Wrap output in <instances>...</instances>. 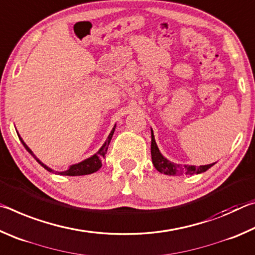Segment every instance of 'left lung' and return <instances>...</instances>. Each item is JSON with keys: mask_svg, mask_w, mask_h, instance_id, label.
Returning a JSON list of instances; mask_svg holds the SVG:
<instances>
[{"mask_svg": "<svg viewBox=\"0 0 255 255\" xmlns=\"http://www.w3.org/2000/svg\"><path fill=\"white\" fill-rule=\"evenodd\" d=\"M150 131H152V144H150V154H152V162L154 164L155 169L161 173H164L166 175H192V174H200L202 172H206L208 169L216 163L208 164V165H200V166H195V165H182V164H176L169 161V159L165 158L159 152V149L156 145V141H155V137L152 128H150Z\"/></svg>", "mask_w": 255, "mask_h": 255, "instance_id": "8db88e82", "label": "left lung"}]
</instances>
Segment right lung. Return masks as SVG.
Instances as JSON below:
<instances>
[{"instance_id":"1","label":"right lung","mask_w":255,"mask_h":255,"mask_svg":"<svg viewBox=\"0 0 255 255\" xmlns=\"http://www.w3.org/2000/svg\"><path fill=\"white\" fill-rule=\"evenodd\" d=\"M115 129H116V125L114 126V128H112V130L110 131L109 136H108L107 140L105 141V144H103V145L101 146V148L99 149L96 154L92 155L91 157H89V158L84 159V161L80 162V163H77V164H73V165H71L70 167H68V169H67L66 171H62V172L54 171L53 169H50L49 166L45 165V164L42 163V162L40 161V159L38 158V157L36 156V155H34V154L32 153V150L28 147L27 144L24 143L22 138L20 137L19 133H18V136H19V138H20L21 143H22V145L24 146V148L27 149L28 152H29L30 154H31L32 156L34 157V159H36V161H37L38 163H39L42 167H45V169H46L47 171L53 172V173H55V174H59V175L77 176V175H86V174L94 173V172H97V171H98L99 169H100V167L102 166V163H101V162H102V159L105 158V156H106L107 150H108V146H109V144H110V140H111V138H112V135H114V132H115Z\"/></svg>"}]
</instances>
